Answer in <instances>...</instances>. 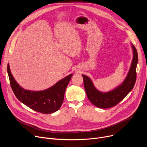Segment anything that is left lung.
Here are the masks:
<instances>
[{
  "instance_id": "8db88e82",
  "label": "left lung",
  "mask_w": 147,
  "mask_h": 147,
  "mask_svg": "<svg viewBox=\"0 0 147 147\" xmlns=\"http://www.w3.org/2000/svg\"><path fill=\"white\" fill-rule=\"evenodd\" d=\"M131 48L133 57L129 73L123 82L113 90L106 92H101L95 87L89 77L82 74L87 97L95 106L102 109L113 107L122 100L133 90L136 81L138 54L135 47L132 44Z\"/></svg>"
}]
</instances>
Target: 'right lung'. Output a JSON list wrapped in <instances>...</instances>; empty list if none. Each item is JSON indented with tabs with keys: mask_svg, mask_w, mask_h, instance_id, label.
<instances>
[{
	"mask_svg": "<svg viewBox=\"0 0 147 147\" xmlns=\"http://www.w3.org/2000/svg\"><path fill=\"white\" fill-rule=\"evenodd\" d=\"M7 73L11 89L17 98L30 109L45 114L54 113L60 109L66 89L73 76L70 74L47 90L34 91L25 90L18 84L11 73L9 63Z\"/></svg>",
	"mask_w": 147,
	"mask_h": 147,
	"instance_id": "right-lung-1",
	"label": "right lung"
}]
</instances>
